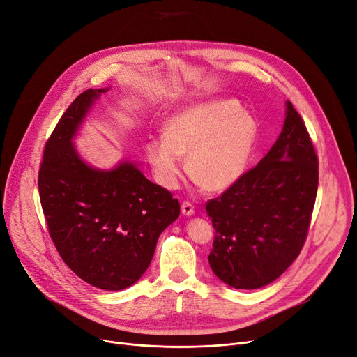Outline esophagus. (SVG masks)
Returning <instances> with one entry per match:
<instances>
[{
    "label": "esophagus",
    "mask_w": 357,
    "mask_h": 357,
    "mask_svg": "<svg viewBox=\"0 0 357 357\" xmlns=\"http://www.w3.org/2000/svg\"><path fill=\"white\" fill-rule=\"evenodd\" d=\"M181 210H182L183 215H192L195 213L194 206L190 203V201H183L182 206H181Z\"/></svg>",
    "instance_id": "34e87169"
}]
</instances>
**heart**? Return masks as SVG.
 I'll list each match as a JSON object with an SVG mask.
<instances>
[{
	"label": "heart",
	"mask_w": 357,
	"mask_h": 357,
	"mask_svg": "<svg viewBox=\"0 0 357 357\" xmlns=\"http://www.w3.org/2000/svg\"><path fill=\"white\" fill-rule=\"evenodd\" d=\"M163 134L146 149L158 183L176 188L187 156L191 179L207 192H222L245 174L258 142V123L238 100H206L170 115Z\"/></svg>",
	"instance_id": "b5f03b06"
}]
</instances>
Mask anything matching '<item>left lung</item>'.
<instances>
[{"label":"left lung","instance_id":"obj_1","mask_svg":"<svg viewBox=\"0 0 357 357\" xmlns=\"http://www.w3.org/2000/svg\"><path fill=\"white\" fill-rule=\"evenodd\" d=\"M317 190V153L287 100L283 130L270 151L206 204L215 230L213 273L235 289H259L280 277L302 251Z\"/></svg>","mask_w":357,"mask_h":357}]
</instances>
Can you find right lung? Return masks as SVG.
Instances as JSON below:
<instances>
[{
    "label": "right lung",
    "mask_w": 357,
    "mask_h": 357,
    "mask_svg": "<svg viewBox=\"0 0 357 357\" xmlns=\"http://www.w3.org/2000/svg\"><path fill=\"white\" fill-rule=\"evenodd\" d=\"M106 90L83 91L61 116L45 144L38 185L51 239L66 264L91 286L122 290L149 268L160 234L181 207L137 163L100 170L79 156L73 138Z\"/></svg>",
    "instance_id": "1"
}]
</instances>
